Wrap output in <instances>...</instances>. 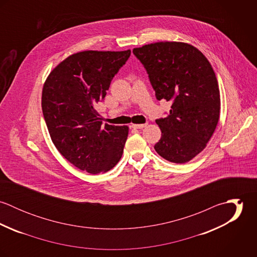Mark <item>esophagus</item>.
Segmentation results:
<instances>
[{
    "label": "esophagus",
    "mask_w": 257,
    "mask_h": 257,
    "mask_svg": "<svg viewBox=\"0 0 257 257\" xmlns=\"http://www.w3.org/2000/svg\"><path fill=\"white\" fill-rule=\"evenodd\" d=\"M147 125V123H142V124H132L131 126L133 127V128H144V127H146Z\"/></svg>",
    "instance_id": "esophagus-1"
}]
</instances>
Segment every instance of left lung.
<instances>
[{
	"label": "left lung",
	"instance_id": "8db88e82",
	"mask_svg": "<svg viewBox=\"0 0 257 257\" xmlns=\"http://www.w3.org/2000/svg\"><path fill=\"white\" fill-rule=\"evenodd\" d=\"M147 69L157 100L171 102L164 118L156 119L161 138L156 152L173 163H186L211 140L220 119V89L207 57L195 46L161 41L134 48Z\"/></svg>",
	"mask_w": 257,
	"mask_h": 257
}]
</instances>
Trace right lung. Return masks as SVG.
Listing matches in <instances>:
<instances>
[{
	"instance_id": "right-lung-1",
	"label": "right lung",
	"mask_w": 257,
	"mask_h": 257,
	"mask_svg": "<svg viewBox=\"0 0 257 257\" xmlns=\"http://www.w3.org/2000/svg\"><path fill=\"white\" fill-rule=\"evenodd\" d=\"M131 50H85L61 61L46 78L41 97L51 141L74 166L91 174L107 172L119 161L128 126L102 125L96 104Z\"/></svg>"
}]
</instances>
